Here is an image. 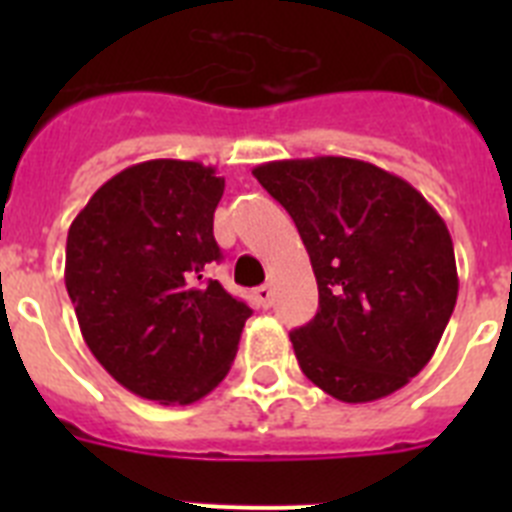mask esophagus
<instances>
[{
    "mask_svg": "<svg viewBox=\"0 0 512 512\" xmlns=\"http://www.w3.org/2000/svg\"><path fill=\"white\" fill-rule=\"evenodd\" d=\"M256 300H259V305L269 307L271 300H274V289H271V284H261V287H256Z\"/></svg>",
    "mask_w": 512,
    "mask_h": 512,
    "instance_id": "34e87169",
    "label": "esophagus"
}]
</instances>
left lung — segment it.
Instances as JSON below:
<instances>
[{"label": "left lung", "instance_id": "8db88e82", "mask_svg": "<svg viewBox=\"0 0 512 512\" xmlns=\"http://www.w3.org/2000/svg\"><path fill=\"white\" fill-rule=\"evenodd\" d=\"M292 215L318 279V312L289 333L300 369L341 402H372L431 361L459 295L446 223L405 179L359 158L253 169Z\"/></svg>", "mask_w": 512, "mask_h": 512}]
</instances>
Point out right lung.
<instances>
[{
  "mask_svg": "<svg viewBox=\"0 0 512 512\" xmlns=\"http://www.w3.org/2000/svg\"><path fill=\"white\" fill-rule=\"evenodd\" d=\"M212 166L153 158L104 182L74 217L66 289L94 359L133 395L189 405L230 372L251 307L217 279Z\"/></svg>",
  "mask_w": 512,
  "mask_h": 512,
  "instance_id": "1",
  "label": "right lung"
}]
</instances>
